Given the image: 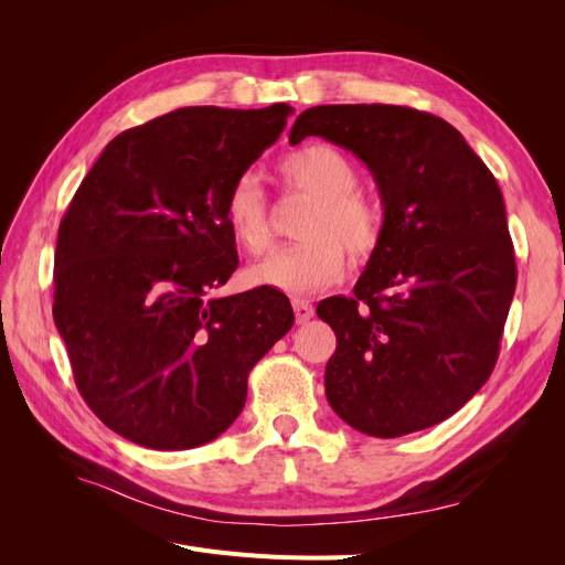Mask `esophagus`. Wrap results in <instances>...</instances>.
<instances>
[{
    "mask_svg": "<svg viewBox=\"0 0 565 565\" xmlns=\"http://www.w3.org/2000/svg\"><path fill=\"white\" fill-rule=\"evenodd\" d=\"M292 309H295V318H297V322L299 324H303V322H309L311 318H313V303L309 301V299H292Z\"/></svg>",
    "mask_w": 565,
    "mask_h": 565,
    "instance_id": "esophagus-1",
    "label": "esophagus"
}]
</instances>
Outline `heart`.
I'll return each mask as SVG.
<instances>
[{"mask_svg": "<svg viewBox=\"0 0 565 565\" xmlns=\"http://www.w3.org/2000/svg\"><path fill=\"white\" fill-rule=\"evenodd\" d=\"M280 181L313 198L301 224L306 241L273 252L249 268L254 285L301 295L330 285L344 270L347 254L367 256L380 245L384 214L358 183L353 160L330 143H306L278 162ZM224 221L235 243L249 254H264L273 243L268 200L252 174L237 177L224 198Z\"/></svg>", "mask_w": 565, "mask_h": 565, "instance_id": "b5f03b06", "label": "heart"}]
</instances>
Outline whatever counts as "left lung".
Segmentation results:
<instances>
[{
    "instance_id": "8db88e82",
    "label": "left lung",
    "mask_w": 565,
    "mask_h": 565,
    "mask_svg": "<svg viewBox=\"0 0 565 565\" xmlns=\"http://www.w3.org/2000/svg\"><path fill=\"white\" fill-rule=\"evenodd\" d=\"M322 136L363 160L384 228L353 297L318 303L337 334L324 393L353 429L398 438L448 419L498 363L516 259L498 181L452 125L405 106L303 110L297 146Z\"/></svg>"
}]
</instances>
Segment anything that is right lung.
<instances>
[{"label":"right lung","mask_w":565,"mask_h":565,"mask_svg":"<svg viewBox=\"0 0 565 565\" xmlns=\"http://www.w3.org/2000/svg\"><path fill=\"white\" fill-rule=\"evenodd\" d=\"M295 110L179 108L100 152L56 243L54 322L108 429L188 450L243 413L247 374L295 324L273 287L212 297L237 268L224 198Z\"/></svg>","instance_id":"add662e5"}]
</instances>
